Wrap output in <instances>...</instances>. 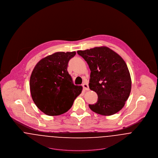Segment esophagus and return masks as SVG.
Wrapping results in <instances>:
<instances>
[{"label":"esophagus","instance_id":"1","mask_svg":"<svg viewBox=\"0 0 158 158\" xmlns=\"http://www.w3.org/2000/svg\"><path fill=\"white\" fill-rule=\"evenodd\" d=\"M82 86H83L84 90H85V91H88L89 90V86L86 83H84Z\"/></svg>","mask_w":158,"mask_h":158}]
</instances>
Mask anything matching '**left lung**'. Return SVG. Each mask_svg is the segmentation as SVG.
<instances>
[{"instance_id": "1", "label": "left lung", "mask_w": 158, "mask_h": 158, "mask_svg": "<svg viewBox=\"0 0 158 158\" xmlns=\"http://www.w3.org/2000/svg\"><path fill=\"white\" fill-rule=\"evenodd\" d=\"M77 52L89 65V86L98 95L97 102L89 104L91 110L104 116L120 111L131 89V76L125 61L108 47H95Z\"/></svg>"}]
</instances>
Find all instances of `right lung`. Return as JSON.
<instances>
[{
    "label": "right lung",
    "mask_w": 158,
    "mask_h": 158,
    "mask_svg": "<svg viewBox=\"0 0 158 158\" xmlns=\"http://www.w3.org/2000/svg\"><path fill=\"white\" fill-rule=\"evenodd\" d=\"M76 52H58L40 60L30 79L32 99L40 110L48 116L68 111L82 93V86L74 85L67 72L69 60Z\"/></svg>",
    "instance_id": "right-lung-1"
}]
</instances>
